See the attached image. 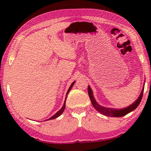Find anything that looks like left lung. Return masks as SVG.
Wrapping results in <instances>:
<instances>
[{
  "label": "left lung",
  "mask_w": 151,
  "mask_h": 151,
  "mask_svg": "<svg viewBox=\"0 0 151 151\" xmlns=\"http://www.w3.org/2000/svg\"><path fill=\"white\" fill-rule=\"evenodd\" d=\"M145 81L144 83V85H143V87H142L141 93H140V95L139 96V97H138L137 100L135 101L133 103L131 104V105H129L127 107H125V108H123V109H119L109 108V107L108 108V107L103 106L101 105V104H99L96 101L95 99H94L93 91H92L91 86L89 85L88 86V93L89 97H90V99L91 101L92 104H93V106L96 109L97 111L100 112V113H101L102 114H103V115H105L107 116L121 117L126 115V114L129 113V112L133 111L135 109H137V106H139V104H140V101H141V99L142 97L143 91H144V88H145Z\"/></svg>",
  "instance_id": "8db88e82"
}]
</instances>
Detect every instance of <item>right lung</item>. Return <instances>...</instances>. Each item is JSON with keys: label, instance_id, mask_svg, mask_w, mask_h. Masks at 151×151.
<instances>
[{"label": "right lung", "instance_id": "1", "mask_svg": "<svg viewBox=\"0 0 151 151\" xmlns=\"http://www.w3.org/2000/svg\"><path fill=\"white\" fill-rule=\"evenodd\" d=\"M75 81H74L73 83L72 84H71V85L70 86L69 88L68 89L67 92H66V98H65V101H64V104H63V106H62V108H61V109L59 110V111H58L57 112H56V113L54 114V115L51 116L50 118L47 119V120H46V121H48V120L55 119L57 118V117H58L59 116H60L61 114H62V113H63V112H64V111H65V106H66V105H65V104H66V98H67V95H68V93H69V92H70V91L71 90V88H72V87L73 86V85H75Z\"/></svg>", "mask_w": 151, "mask_h": 151}]
</instances>
